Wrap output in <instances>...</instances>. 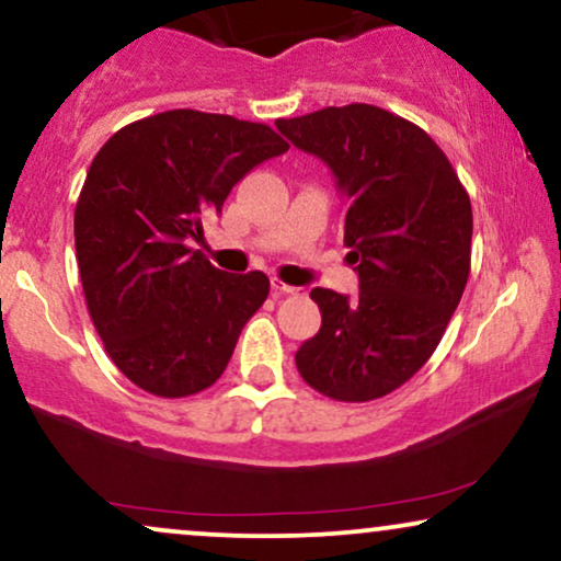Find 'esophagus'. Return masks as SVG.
Here are the masks:
<instances>
[{
  "label": "esophagus",
  "mask_w": 561,
  "mask_h": 561,
  "mask_svg": "<svg viewBox=\"0 0 561 561\" xmlns=\"http://www.w3.org/2000/svg\"><path fill=\"white\" fill-rule=\"evenodd\" d=\"M272 289L276 295H298L300 289L298 287H293V285H285V282L282 279H276V276H272Z\"/></svg>",
  "instance_id": "34e87169"
}]
</instances>
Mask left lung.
Masks as SVG:
<instances>
[{
	"mask_svg": "<svg viewBox=\"0 0 561 561\" xmlns=\"http://www.w3.org/2000/svg\"><path fill=\"white\" fill-rule=\"evenodd\" d=\"M276 127L334 172L360 276L357 300L310 289L321 329L295 363L332 400H379L434 355L462 298L473 240L468 191L426 130L379 106H327Z\"/></svg>",
	"mask_w": 561,
	"mask_h": 561,
	"instance_id": "obj_1",
	"label": "left lung"
}]
</instances>
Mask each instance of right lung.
<instances>
[{"instance_id":"right-lung-1","label":"right lung","mask_w":561,"mask_h":561,"mask_svg":"<svg viewBox=\"0 0 561 561\" xmlns=\"http://www.w3.org/2000/svg\"><path fill=\"white\" fill-rule=\"evenodd\" d=\"M287 148L268 125L172 110L125 125L93 157L76 206L80 282L104 350L135 387L178 400L225 374L268 276L221 272L187 240Z\"/></svg>"}]
</instances>
